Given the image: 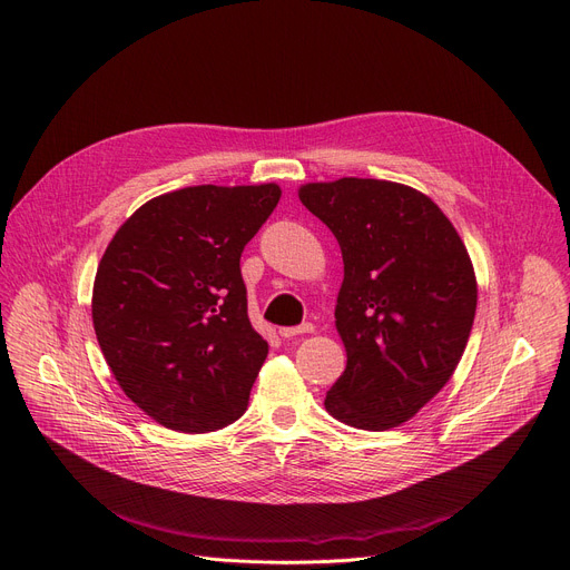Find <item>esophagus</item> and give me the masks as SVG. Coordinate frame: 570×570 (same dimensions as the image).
Segmentation results:
<instances>
[{"instance_id":"1","label":"esophagus","mask_w":570,"mask_h":570,"mask_svg":"<svg viewBox=\"0 0 570 570\" xmlns=\"http://www.w3.org/2000/svg\"><path fill=\"white\" fill-rule=\"evenodd\" d=\"M305 333H314V326H312V324H303V326H295V328H279V335H282L284 340L298 337V335H305Z\"/></svg>"}]
</instances>
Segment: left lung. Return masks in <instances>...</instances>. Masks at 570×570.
I'll return each mask as SVG.
<instances>
[{"instance_id":"left-lung-1","label":"left lung","mask_w":570,"mask_h":570,"mask_svg":"<svg viewBox=\"0 0 570 570\" xmlns=\"http://www.w3.org/2000/svg\"><path fill=\"white\" fill-rule=\"evenodd\" d=\"M298 197L344 261L335 328L346 367L324 405L354 429L401 426L465 352L478 307L465 244L431 197L405 184L342 177L305 184Z\"/></svg>"}]
</instances>
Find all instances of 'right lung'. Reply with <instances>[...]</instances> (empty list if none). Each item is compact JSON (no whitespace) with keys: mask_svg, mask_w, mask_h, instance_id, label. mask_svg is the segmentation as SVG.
I'll return each mask as SVG.
<instances>
[{"mask_svg":"<svg viewBox=\"0 0 570 570\" xmlns=\"http://www.w3.org/2000/svg\"><path fill=\"white\" fill-rule=\"evenodd\" d=\"M282 188L188 186L122 224L97 265L92 326L122 393L165 429L239 419L267 356L246 314L239 258Z\"/></svg>","mask_w":570,"mask_h":570,"instance_id":"obj_1","label":"right lung"}]
</instances>
